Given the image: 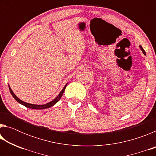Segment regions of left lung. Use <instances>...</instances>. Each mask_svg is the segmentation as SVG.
I'll use <instances>...</instances> for the list:
<instances>
[{
  "mask_svg": "<svg viewBox=\"0 0 156 156\" xmlns=\"http://www.w3.org/2000/svg\"><path fill=\"white\" fill-rule=\"evenodd\" d=\"M140 47V49L142 50V53H143V54L145 55V56H146V52H145V51H144V50L143 49V48H142V46L141 45H140L139 46Z\"/></svg>",
  "mask_w": 156,
  "mask_h": 156,
  "instance_id": "obj_1",
  "label": "left lung"
}]
</instances>
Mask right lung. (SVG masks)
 <instances>
[{"mask_svg":"<svg viewBox=\"0 0 156 156\" xmlns=\"http://www.w3.org/2000/svg\"><path fill=\"white\" fill-rule=\"evenodd\" d=\"M67 84H68V83H67V84H65L64 87H63L62 89L61 90V91L60 92L59 94L58 95V96H57L56 98H54V100H51V102H48V103H46V104H44V105H34V104H30V103H28V102H26L23 101V100H21L20 99L18 98L16 96L15 94H14V92H13V91L12 90L11 87H10L9 84H8V86H9V89L10 93H11V94L12 95V96L14 97V98L16 100V101L18 102V103H20V104H21V105H24L25 107H27V108H30V109H47V108H49V107H52V106H54V105L55 104H56L57 102L59 101L60 99L61 98V97H62V96L63 93H64L65 89V88H66V87H67Z\"/></svg>","mask_w":156,"mask_h":156,"instance_id":"1","label":"right lung"}]
</instances>
